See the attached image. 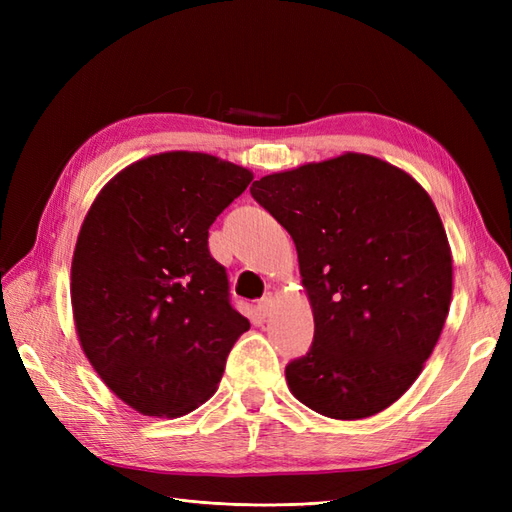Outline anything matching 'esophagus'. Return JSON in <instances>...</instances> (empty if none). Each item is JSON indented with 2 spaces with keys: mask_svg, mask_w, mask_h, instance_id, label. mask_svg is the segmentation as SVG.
I'll return each instance as SVG.
<instances>
[{
  "mask_svg": "<svg viewBox=\"0 0 512 512\" xmlns=\"http://www.w3.org/2000/svg\"><path fill=\"white\" fill-rule=\"evenodd\" d=\"M273 303H275V297H273L271 292H267L265 297H262V299L258 301V312H260L262 316H269L271 309H273Z\"/></svg>",
  "mask_w": 512,
  "mask_h": 512,
  "instance_id": "34e87169",
  "label": "esophagus"
}]
</instances>
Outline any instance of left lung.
<instances>
[{
	"label": "left lung",
	"instance_id": "1",
	"mask_svg": "<svg viewBox=\"0 0 512 512\" xmlns=\"http://www.w3.org/2000/svg\"><path fill=\"white\" fill-rule=\"evenodd\" d=\"M256 203L297 245L314 344L288 363L290 393L359 421L404 395L436 348L453 297V254L423 185L367 153L265 175Z\"/></svg>",
	"mask_w": 512,
	"mask_h": 512
}]
</instances>
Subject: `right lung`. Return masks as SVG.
<instances>
[{"label": "right lung", "instance_id": "add662e5", "mask_svg": "<svg viewBox=\"0 0 512 512\" xmlns=\"http://www.w3.org/2000/svg\"><path fill=\"white\" fill-rule=\"evenodd\" d=\"M252 179L209 153H156L117 173L85 215L70 271L76 335L136 412L177 418L205 404L250 329L207 239Z\"/></svg>", "mask_w": 512, "mask_h": 512}]
</instances>
